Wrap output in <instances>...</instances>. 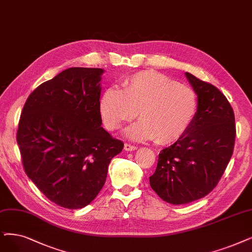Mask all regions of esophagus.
<instances>
[{"label":"esophagus","instance_id":"esophagus-1","mask_svg":"<svg viewBox=\"0 0 252 252\" xmlns=\"http://www.w3.org/2000/svg\"><path fill=\"white\" fill-rule=\"evenodd\" d=\"M124 149H125L126 151H134V150H136V149H137V147H136V146H134V145H131V144H128V143H126V144L124 145Z\"/></svg>","mask_w":252,"mask_h":252}]
</instances>
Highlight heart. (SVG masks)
<instances>
[{
    "mask_svg": "<svg viewBox=\"0 0 252 252\" xmlns=\"http://www.w3.org/2000/svg\"><path fill=\"white\" fill-rule=\"evenodd\" d=\"M197 107L192 88L153 71L125 78L121 91L109 89L100 101V113L109 130H119L137 112L140 121L128 130L129 135L135 139L154 137L158 144H170L182 136Z\"/></svg>",
    "mask_w": 252,
    "mask_h": 252,
    "instance_id": "1",
    "label": "heart"
}]
</instances>
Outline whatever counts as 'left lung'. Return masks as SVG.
Here are the masks:
<instances>
[{"mask_svg": "<svg viewBox=\"0 0 252 252\" xmlns=\"http://www.w3.org/2000/svg\"><path fill=\"white\" fill-rule=\"evenodd\" d=\"M197 94L196 115L187 131L161 151L150 185L165 202L183 205L202 198L222 177L234 152L235 114L219 90L189 72Z\"/></svg>", "mask_w": 252, "mask_h": 252, "instance_id": "left-lung-1", "label": "left lung"}]
</instances>
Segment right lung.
<instances>
[{
	"mask_svg": "<svg viewBox=\"0 0 252 252\" xmlns=\"http://www.w3.org/2000/svg\"><path fill=\"white\" fill-rule=\"evenodd\" d=\"M100 68H68L37 87L24 105L16 132L24 169L53 203L89 205L102 189L122 140L101 127Z\"/></svg>",
	"mask_w": 252,
	"mask_h": 252,
	"instance_id": "obj_1",
	"label": "right lung"
}]
</instances>
